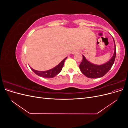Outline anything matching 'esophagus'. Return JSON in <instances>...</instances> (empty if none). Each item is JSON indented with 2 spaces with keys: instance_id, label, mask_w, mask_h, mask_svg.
<instances>
[{
  "instance_id": "esophagus-1",
  "label": "esophagus",
  "mask_w": 128,
  "mask_h": 128,
  "mask_svg": "<svg viewBox=\"0 0 128 128\" xmlns=\"http://www.w3.org/2000/svg\"><path fill=\"white\" fill-rule=\"evenodd\" d=\"M77 52H78V51H76V50H75V51H73V52H72V54H75V53H77Z\"/></svg>"
}]
</instances>
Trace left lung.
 Here are the masks:
<instances>
[{
    "instance_id": "1",
    "label": "left lung",
    "mask_w": 128,
    "mask_h": 128,
    "mask_svg": "<svg viewBox=\"0 0 128 128\" xmlns=\"http://www.w3.org/2000/svg\"><path fill=\"white\" fill-rule=\"evenodd\" d=\"M113 40L115 46L113 56L105 64L100 65L92 64L83 55V60L80 64V69L85 76L91 78H100L104 76L110 70L114 64L116 57V47L114 38Z\"/></svg>"
}]
</instances>
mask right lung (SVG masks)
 Wrapping results in <instances>:
<instances>
[{
	"instance_id": "add662e5",
	"label": "right lung",
	"mask_w": 128,
	"mask_h": 128,
	"mask_svg": "<svg viewBox=\"0 0 128 128\" xmlns=\"http://www.w3.org/2000/svg\"><path fill=\"white\" fill-rule=\"evenodd\" d=\"M67 57L64 58V59L59 64H58L56 66L48 70L38 71V70H34V69L31 68L30 67L31 69H32V70L38 76L42 77H44V78H53V77H55L60 72L64 66V61L67 59Z\"/></svg>"
}]
</instances>
